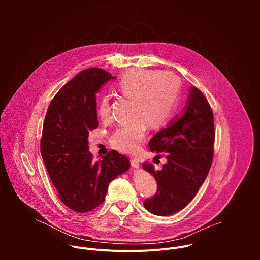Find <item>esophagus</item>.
Masks as SVG:
<instances>
[{"label": "esophagus", "instance_id": "1", "mask_svg": "<svg viewBox=\"0 0 260 260\" xmlns=\"http://www.w3.org/2000/svg\"><path fill=\"white\" fill-rule=\"evenodd\" d=\"M131 165H132V167L134 168V169H139L140 168V161L138 160V159H132L131 160Z\"/></svg>", "mask_w": 260, "mask_h": 260}]
</instances>
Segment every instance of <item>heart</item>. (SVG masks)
Segmentation results:
<instances>
[{"instance_id": "b5f03b06", "label": "heart", "mask_w": 260, "mask_h": 260, "mask_svg": "<svg viewBox=\"0 0 260 260\" xmlns=\"http://www.w3.org/2000/svg\"><path fill=\"white\" fill-rule=\"evenodd\" d=\"M116 91L120 96L132 101L134 119L119 126L112 141L118 150L133 153L145 138L147 123L158 127L174 113L180 92V80L171 72L132 70L119 79ZM96 113L103 120L110 117L111 104L108 96L100 99Z\"/></svg>"}]
</instances>
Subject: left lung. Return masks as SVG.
I'll use <instances>...</instances> for the list:
<instances>
[{"mask_svg": "<svg viewBox=\"0 0 260 260\" xmlns=\"http://www.w3.org/2000/svg\"><path fill=\"white\" fill-rule=\"evenodd\" d=\"M188 91L182 113L149 141L150 150L166 153L167 162L157 171L143 165L157 181L156 194L146 200L144 207L157 216L173 215L186 207L206 180L213 160V112L197 87Z\"/></svg>", "mask_w": 260, "mask_h": 260, "instance_id": "left-lung-1", "label": "left lung"}]
</instances>
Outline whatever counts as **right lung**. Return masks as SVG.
Instances as JSON below:
<instances>
[{
    "instance_id": "right-lung-1",
    "label": "right lung",
    "mask_w": 260,
    "mask_h": 260,
    "mask_svg": "<svg viewBox=\"0 0 260 260\" xmlns=\"http://www.w3.org/2000/svg\"><path fill=\"white\" fill-rule=\"evenodd\" d=\"M115 78L96 68L80 72L52 99L44 120L43 161L60 201L78 213L101 205L110 182L131 168L115 150L94 162L88 148L89 131L99 125L95 93Z\"/></svg>"
}]
</instances>
